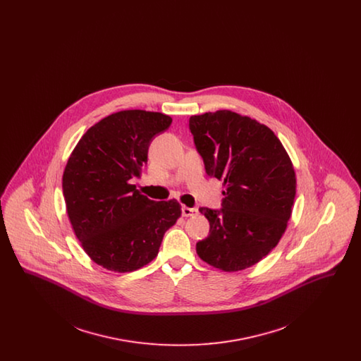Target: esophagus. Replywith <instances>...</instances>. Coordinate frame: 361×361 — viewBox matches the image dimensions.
<instances>
[{
	"instance_id": "esophagus-1",
	"label": "esophagus",
	"mask_w": 361,
	"mask_h": 361,
	"mask_svg": "<svg viewBox=\"0 0 361 361\" xmlns=\"http://www.w3.org/2000/svg\"><path fill=\"white\" fill-rule=\"evenodd\" d=\"M183 211V216L188 218V216H193L197 214V208H190V207L184 206L181 208Z\"/></svg>"
}]
</instances>
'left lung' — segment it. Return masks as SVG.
<instances>
[{
	"label": "left lung",
	"instance_id": "obj_1",
	"mask_svg": "<svg viewBox=\"0 0 361 361\" xmlns=\"http://www.w3.org/2000/svg\"><path fill=\"white\" fill-rule=\"evenodd\" d=\"M208 176L224 181L222 209L202 207L209 235L197 256L224 272L253 267L281 240L296 193L291 158L265 124L233 111L189 119Z\"/></svg>",
	"mask_w": 361,
	"mask_h": 361
}]
</instances>
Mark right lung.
I'll return each mask as SVG.
<instances>
[{"label": "right lung", "instance_id": "add662e5", "mask_svg": "<svg viewBox=\"0 0 361 361\" xmlns=\"http://www.w3.org/2000/svg\"><path fill=\"white\" fill-rule=\"evenodd\" d=\"M171 123L161 112L112 114L86 131L68 159L62 188L70 224L86 255L108 271L152 262L181 216L176 199L154 202L131 184L147 165L150 142Z\"/></svg>", "mask_w": 361, "mask_h": 361}]
</instances>
